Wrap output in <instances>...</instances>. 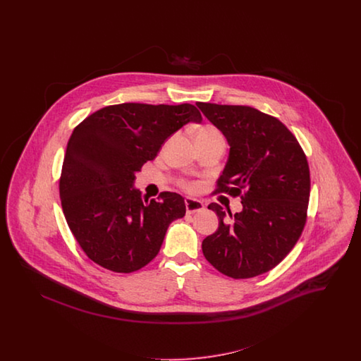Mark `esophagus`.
Here are the masks:
<instances>
[{
    "label": "esophagus",
    "instance_id": "obj_1",
    "mask_svg": "<svg viewBox=\"0 0 361 361\" xmlns=\"http://www.w3.org/2000/svg\"><path fill=\"white\" fill-rule=\"evenodd\" d=\"M185 208H187V212H188V214H195V212L203 211V209H204V204H203V202H200V200L187 197V199H185Z\"/></svg>",
    "mask_w": 361,
    "mask_h": 361
}]
</instances>
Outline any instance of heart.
I'll use <instances>...</instances> for the list:
<instances>
[{
  "mask_svg": "<svg viewBox=\"0 0 361 361\" xmlns=\"http://www.w3.org/2000/svg\"><path fill=\"white\" fill-rule=\"evenodd\" d=\"M214 139H222L224 140L221 131L218 128H215L214 126H209V124L202 126L196 133V142L197 140H214ZM184 187L187 189L195 188V185H192V184H185Z\"/></svg>",
  "mask_w": 361,
  "mask_h": 361,
  "instance_id": "heart-1",
  "label": "heart"
}]
</instances>
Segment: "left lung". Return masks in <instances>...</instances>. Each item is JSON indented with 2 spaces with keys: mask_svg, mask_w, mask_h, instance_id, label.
Returning <instances> with one entry per match:
<instances>
[{
  "mask_svg": "<svg viewBox=\"0 0 361 361\" xmlns=\"http://www.w3.org/2000/svg\"><path fill=\"white\" fill-rule=\"evenodd\" d=\"M230 153L214 193L240 196L242 211L211 203L218 230L202 243L207 261L233 279L262 275L299 240L310 199L307 158L291 131L274 116L246 105L197 103Z\"/></svg>",
  "mask_w": 361,
  "mask_h": 361,
  "instance_id": "1",
  "label": "left lung"
}]
</instances>
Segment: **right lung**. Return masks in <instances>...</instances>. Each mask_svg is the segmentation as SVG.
Wrapping results in <instances>:
<instances>
[{"label":"right lung","mask_w":361,"mask_h":361,"mask_svg":"<svg viewBox=\"0 0 361 361\" xmlns=\"http://www.w3.org/2000/svg\"><path fill=\"white\" fill-rule=\"evenodd\" d=\"M202 115L192 104L124 103L104 106L73 131L59 178L62 209L74 238L93 262L131 274L158 255L184 197L161 192L142 199L135 173L165 140Z\"/></svg>","instance_id":"right-lung-1"}]
</instances>
